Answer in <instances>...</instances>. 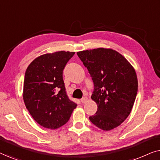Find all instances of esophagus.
Here are the masks:
<instances>
[{"label":"esophagus","instance_id":"1","mask_svg":"<svg viewBox=\"0 0 160 160\" xmlns=\"http://www.w3.org/2000/svg\"><path fill=\"white\" fill-rule=\"evenodd\" d=\"M87 100H88V98H87V97H84L81 99V102H82V103H84V102H86Z\"/></svg>","mask_w":160,"mask_h":160}]
</instances>
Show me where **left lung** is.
<instances>
[{"label":"left lung","mask_w":160,"mask_h":160,"mask_svg":"<svg viewBox=\"0 0 160 160\" xmlns=\"http://www.w3.org/2000/svg\"><path fill=\"white\" fill-rule=\"evenodd\" d=\"M94 83L92 100L98 105L92 124L108 131L119 126L132 111L138 92L135 71L127 59L111 49L77 52Z\"/></svg>","instance_id":"obj_1"}]
</instances>
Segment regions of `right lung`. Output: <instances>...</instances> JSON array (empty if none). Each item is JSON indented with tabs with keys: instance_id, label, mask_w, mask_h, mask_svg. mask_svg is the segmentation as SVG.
I'll list each match as a JSON object with an SVG mask.
<instances>
[{
	"instance_id": "obj_1",
	"label": "right lung",
	"mask_w": 160,
	"mask_h": 160,
	"mask_svg": "<svg viewBox=\"0 0 160 160\" xmlns=\"http://www.w3.org/2000/svg\"><path fill=\"white\" fill-rule=\"evenodd\" d=\"M75 52H56L35 59L25 71L23 100L30 115L45 128L66 124L77 104L68 97L62 71Z\"/></svg>"
}]
</instances>
